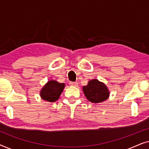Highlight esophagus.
<instances>
[{"label": "esophagus", "instance_id": "esophagus-1", "mask_svg": "<svg viewBox=\"0 0 149 149\" xmlns=\"http://www.w3.org/2000/svg\"><path fill=\"white\" fill-rule=\"evenodd\" d=\"M69 84H70V85H72V86H77L78 85V83H77V82H72V81H70V83H69Z\"/></svg>", "mask_w": 149, "mask_h": 149}]
</instances>
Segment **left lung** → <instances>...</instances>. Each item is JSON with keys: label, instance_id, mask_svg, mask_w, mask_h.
<instances>
[{"label": "left lung", "instance_id": "obj_1", "mask_svg": "<svg viewBox=\"0 0 149 149\" xmlns=\"http://www.w3.org/2000/svg\"><path fill=\"white\" fill-rule=\"evenodd\" d=\"M83 91L87 99L93 103L104 101L109 95L107 86L96 79L89 81L88 84L83 86Z\"/></svg>", "mask_w": 149, "mask_h": 149}]
</instances>
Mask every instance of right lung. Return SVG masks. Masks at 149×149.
<instances>
[{"label":"right lung","mask_w":149,"mask_h":149,"mask_svg":"<svg viewBox=\"0 0 149 149\" xmlns=\"http://www.w3.org/2000/svg\"><path fill=\"white\" fill-rule=\"evenodd\" d=\"M65 85L60 83L56 81H49L45 85L40 91V96L45 100L48 102L56 101L59 98Z\"/></svg>","instance_id":"add662e5"}]
</instances>
